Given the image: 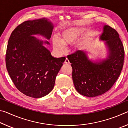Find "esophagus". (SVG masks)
Listing matches in <instances>:
<instances>
[{
    "label": "esophagus",
    "mask_w": 128,
    "mask_h": 128,
    "mask_svg": "<svg viewBox=\"0 0 128 128\" xmlns=\"http://www.w3.org/2000/svg\"><path fill=\"white\" fill-rule=\"evenodd\" d=\"M64 63L65 64H69V60H68V58H66V60H65Z\"/></svg>",
    "instance_id": "obj_1"
}]
</instances>
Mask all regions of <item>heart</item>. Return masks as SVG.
<instances>
[{
  "instance_id": "obj_1",
  "label": "heart",
  "mask_w": 128,
  "mask_h": 128,
  "mask_svg": "<svg viewBox=\"0 0 128 128\" xmlns=\"http://www.w3.org/2000/svg\"><path fill=\"white\" fill-rule=\"evenodd\" d=\"M83 31L84 30L80 28L72 27L60 32L56 37H54L52 40V45L54 51L58 54H63L66 51V46L75 42ZM84 44V40H80L76 44L75 48H81Z\"/></svg>"
}]
</instances>
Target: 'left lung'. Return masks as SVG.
Returning a JSON list of instances; mask_svg holds the SVG:
<instances>
[{
    "instance_id": "1",
    "label": "left lung",
    "mask_w": 128,
    "mask_h": 128,
    "mask_svg": "<svg viewBox=\"0 0 128 128\" xmlns=\"http://www.w3.org/2000/svg\"><path fill=\"white\" fill-rule=\"evenodd\" d=\"M100 40L106 41L108 55L106 59L93 62L86 52L78 50L67 58L72 67L75 88L84 96L95 97L111 88L120 76L124 60V48L115 29L104 25Z\"/></svg>"
}]
</instances>
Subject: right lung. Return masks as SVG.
<instances>
[{"label": "right lung", "mask_w": 128, "mask_h": 128, "mask_svg": "<svg viewBox=\"0 0 128 128\" xmlns=\"http://www.w3.org/2000/svg\"><path fill=\"white\" fill-rule=\"evenodd\" d=\"M53 24L44 18L26 21L15 28L8 42L6 67L15 86L20 92L34 98L47 95L66 58L52 56L43 42L33 35L51 38Z\"/></svg>", "instance_id": "1"}]
</instances>
